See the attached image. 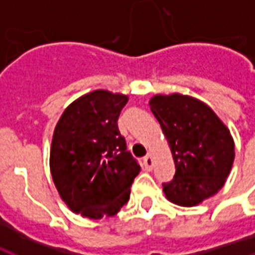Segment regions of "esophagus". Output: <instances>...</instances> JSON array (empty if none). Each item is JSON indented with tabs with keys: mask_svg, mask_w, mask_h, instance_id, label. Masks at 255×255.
<instances>
[{
	"mask_svg": "<svg viewBox=\"0 0 255 255\" xmlns=\"http://www.w3.org/2000/svg\"><path fill=\"white\" fill-rule=\"evenodd\" d=\"M143 164L144 168L147 169V171H151L153 169V166H154V158H153V155L147 154L143 158Z\"/></svg>",
	"mask_w": 255,
	"mask_h": 255,
	"instance_id": "esophagus-1",
	"label": "esophagus"
}]
</instances>
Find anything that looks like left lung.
<instances>
[{
  "label": "left lung",
  "instance_id": "left-lung-1",
  "mask_svg": "<svg viewBox=\"0 0 255 255\" xmlns=\"http://www.w3.org/2000/svg\"><path fill=\"white\" fill-rule=\"evenodd\" d=\"M150 109L171 147L176 172L164 183L168 201L195 206L224 186L235 158L231 132L206 104L188 95H154Z\"/></svg>",
  "mask_w": 255,
  "mask_h": 255
}]
</instances>
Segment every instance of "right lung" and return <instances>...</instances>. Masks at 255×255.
<instances>
[{"label": "right lung", "instance_id": "obj_1", "mask_svg": "<svg viewBox=\"0 0 255 255\" xmlns=\"http://www.w3.org/2000/svg\"><path fill=\"white\" fill-rule=\"evenodd\" d=\"M127 101L108 90L91 91L73 101L54 128L53 182L68 208L83 217L115 216L140 171L117 127Z\"/></svg>", "mask_w": 255, "mask_h": 255}]
</instances>
